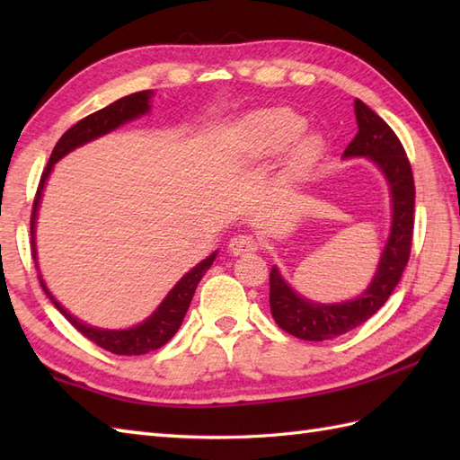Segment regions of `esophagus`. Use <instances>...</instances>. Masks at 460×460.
I'll return each mask as SVG.
<instances>
[{
  "mask_svg": "<svg viewBox=\"0 0 460 460\" xmlns=\"http://www.w3.org/2000/svg\"><path fill=\"white\" fill-rule=\"evenodd\" d=\"M259 243L251 235H235L229 241V251L233 255H251V252H257Z\"/></svg>",
  "mask_w": 460,
  "mask_h": 460,
  "instance_id": "esophagus-1",
  "label": "esophagus"
}]
</instances>
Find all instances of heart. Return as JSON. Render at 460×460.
<instances>
[{"label": "heart", "mask_w": 460, "mask_h": 460, "mask_svg": "<svg viewBox=\"0 0 460 460\" xmlns=\"http://www.w3.org/2000/svg\"><path fill=\"white\" fill-rule=\"evenodd\" d=\"M306 126V120L295 112L269 111L243 120L239 136L251 154L259 158H269L290 148L279 173V183L290 190L298 188L314 173L326 152V142L320 134L302 136Z\"/></svg>", "instance_id": "heart-1"}]
</instances>
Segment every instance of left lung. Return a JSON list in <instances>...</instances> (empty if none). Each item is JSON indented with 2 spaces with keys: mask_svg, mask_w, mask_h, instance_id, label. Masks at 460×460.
<instances>
[{
  "mask_svg": "<svg viewBox=\"0 0 460 460\" xmlns=\"http://www.w3.org/2000/svg\"><path fill=\"white\" fill-rule=\"evenodd\" d=\"M358 134L348 144L341 158H367L384 173L392 199V229L381 251L376 275L367 288L351 300L324 302L298 295L282 279L277 267L270 269V314L277 324L308 341L338 338L369 320L392 296L407 267L413 237L415 185L411 165L402 142L384 119L356 99L354 102Z\"/></svg>",
  "mask_w": 460,
  "mask_h": 460,
  "instance_id": "1",
  "label": "left lung"
}]
</instances>
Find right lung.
<instances>
[{
    "label": "right lung",
    "instance_id": "obj_1",
    "mask_svg": "<svg viewBox=\"0 0 460 460\" xmlns=\"http://www.w3.org/2000/svg\"><path fill=\"white\" fill-rule=\"evenodd\" d=\"M152 91H140L124 96V99H119L116 102L109 104L102 111H96L94 114L86 116V119L79 120L75 126H71L63 136L61 140L57 142L53 148L51 158H49L47 168L41 175V181H39L37 188V198L33 203V213H31V251H33V259H35V267L39 270V262H37V243H35V225H37V211H39V203H41V195L45 190L47 178L51 175L55 164L65 158L68 152H73L75 148H81V146L89 144L101 136L109 134L112 130L119 128V126L140 119V116L150 112V99H152ZM215 257H217V251H213L208 259H203L198 262L190 272L175 282L173 288L165 295V298L160 302V306L155 308L152 314L146 318L140 324H136L132 328H124V330H109V328H96L86 324V322L75 318L71 312H68L61 302H58L51 290L47 288L45 280L39 272V282L45 290V295L49 300L53 302L57 310L71 322V324L81 332L83 336L94 341L96 346H101L104 349L112 351V354L119 356H142L148 354L152 349L162 348L165 341H170L173 338L175 332L180 330L185 312L190 308V302L193 298V292L198 288L199 280L203 279L205 272L213 265Z\"/></svg>",
    "mask_w": 460,
    "mask_h": 460
}]
</instances>
